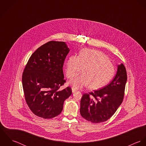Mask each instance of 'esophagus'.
Here are the masks:
<instances>
[{
	"instance_id": "1",
	"label": "esophagus",
	"mask_w": 146,
	"mask_h": 146,
	"mask_svg": "<svg viewBox=\"0 0 146 146\" xmlns=\"http://www.w3.org/2000/svg\"><path fill=\"white\" fill-rule=\"evenodd\" d=\"M76 91V89H75L74 88H72V93H75Z\"/></svg>"
}]
</instances>
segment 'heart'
I'll use <instances>...</instances> for the list:
<instances>
[{"instance_id": "heart-1", "label": "heart", "mask_w": 146, "mask_h": 146, "mask_svg": "<svg viewBox=\"0 0 146 146\" xmlns=\"http://www.w3.org/2000/svg\"><path fill=\"white\" fill-rule=\"evenodd\" d=\"M82 68L83 72L72 78L69 84L75 89L89 85L93 89L105 86L112 79L115 67L104 53L94 49H83L78 56H71L66 63V74L71 78Z\"/></svg>"}]
</instances>
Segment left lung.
I'll return each mask as SVG.
<instances>
[{
	"mask_svg": "<svg viewBox=\"0 0 146 146\" xmlns=\"http://www.w3.org/2000/svg\"><path fill=\"white\" fill-rule=\"evenodd\" d=\"M126 81V71L121 63L117 66L116 75L110 83L101 89L84 94L80 101L82 116L93 123L109 119L123 101Z\"/></svg>",
	"mask_w": 146,
	"mask_h": 146,
	"instance_id": "obj_1",
	"label": "left lung"
}]
</instances>
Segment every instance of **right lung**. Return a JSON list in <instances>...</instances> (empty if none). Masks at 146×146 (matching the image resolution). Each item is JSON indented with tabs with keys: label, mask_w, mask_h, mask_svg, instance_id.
<instances>
[{
	"label": "right lung",
	"mask_w": 146,
	"mask_h": 146,
	"mask_svg": "<svg viewBox=\"0 0 146 146\" xmlns=\"http://www.w3.org/2000/svg\"><path fill=\"white\" fill-rule=\"evenodd\" d=\"M70 51L64 42L50 41L31 56L22 74L26 102L31 111L44 119L60 115L64 101L72 94L69 86L60 90L66 80L63 66Z\"/></svg>",
	"instance_id": "right-lung-1"
}]
</instances>
